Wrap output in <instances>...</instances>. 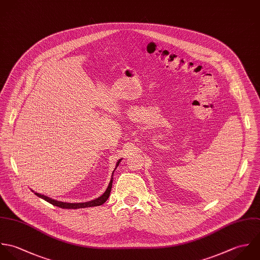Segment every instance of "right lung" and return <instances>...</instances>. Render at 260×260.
Masks as SVG:
<instances>
[{
  "instance_id": "obj_1",
  "label": "right lung",
  "mask_w": 260,
  "mask_h": 260,
  "mask_svg": "<svg viewBox=\"0 0 260 260\" xmlns=\"http://www.w3.org/2000/svg\"><path fill=\"white\" fill-rule=\"evenodd\" d=\"M120 160H121V158L118 159L115 169H116L117 166L119 165ZM111 186H112V178H111V180H110V182H109V185H108L106 191L104 192V194H103L101 197H99V198H96V199H94V200H92V201L85 202V203H65V202H59V201L53 200L51 198L46 197V196H44V195H41V194H39V193H35V195H37L38 197L44 199L45 201L49 202L50 204H52L54 206L64 208V209H79V208L94 207V206H101V205H103L104 202L108 199L109 194H110V191H111Z\"/></svg>"
}]
</instances>
